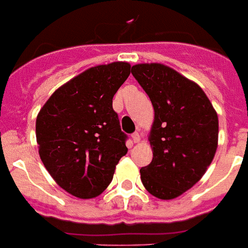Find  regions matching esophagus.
<instances>
[{
    "label": "esophagus",
    "instance_id": "obj_1",
    "mask_svg": "<svg viewBox=\"0 0 248 248\" xmlns=\"http://www.w3.org/2000/svg\"><path fill=\"white\" fill-rule=\"evenodd\" d=\"M132 140H133L134 143H137V142H140V133H138V132H134V133L132 134Z\"/></svg>",
    "mask_w": 248,
    "mask_h": 248
}]
</instances>
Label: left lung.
Wrapping results in <instances>:
<instances>
[{"label":"left lung","mask_w":248,"mask_h":248,"mask_svg":"<svg viewBox=\"0 0 248 248\" xmlns=\"http://www.w3.org/2000/svg\"><path fill=\"white\" fill-rule=\"evenodd\" d=\"M132 74L155 110L150 134L154 157L140 170V180L157 199H175L193 187L213 161L217 111L196 83L165 65H134Z\"/></svg>","instance_id":"obj_1"}]
</instances>
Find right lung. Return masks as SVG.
<instances>
[{
    "label": "right lung",
    "mask_w": 248,
    "mask_h": 248,
    "mask_svg": "<svg viewBox=\"0 0 248 248\" xmlns=\"http://www.w3.org/2000/svg\"><path fill=\"white\" fill-rule=\"evenodd\" d=\"M129 74L128 62L88 69L55 91L37 116L43 165L75 197L101 195L128 152V136L122 132L112 97Z\"/></svg>",
    "instance_id": "add662e5"
}]
</instances>
